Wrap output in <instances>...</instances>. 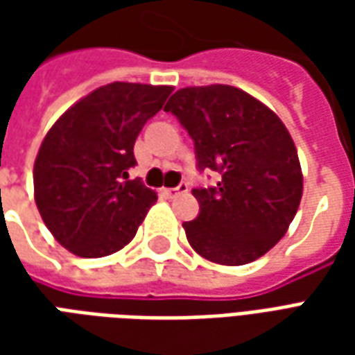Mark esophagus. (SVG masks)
Wrapping results in <instances>:
<instances>
[{
    "instance_id": "esophagus-1",
    "label": "esophagus",
    "mask_w": 355,
    "mask_h": 355,
    "mask_svg": "<svg viewBox=\"0 0 355 355\" xmlns=\"http://www.w3.org/2000/svg\"><path fill=\"white\" fill-rule=\"evenodd\" d=\"M188 192V182H180V184L177 186V188H165L163 190V193L167 196V198H177V196H180V193H186Z\"/></svg>"
}]
</instances>
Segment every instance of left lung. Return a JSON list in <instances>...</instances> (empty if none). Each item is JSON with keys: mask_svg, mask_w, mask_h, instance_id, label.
Returning a JSON list of instances; mask_svg holds the SVG:
<instances>
[{"mask_svg": "<svg viewBox=\"0 0 355 355\" xmlns=\"http://www.w3.org/2000/svg\"><path fill=\"white\" fill-rule=\"evenodd\" d=\"M165 112L193 140L198 171L220 175L216 186L193 188L200 215L186 238L216 264L241 266L285 236L302 198L295 142L282 119L232 85L178 89Z\"/></svg>", "mask_w": 355, "mask_h": 355, "instance_id": "1", "label": "left lung"}]
</instances>
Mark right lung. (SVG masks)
Wrapping results in <instances>:
<instances>
[{"instance_id":"add662e5","label":"right lung","mask_w":355,"mask_h":355,"mask_svg":"<svg viewBox=\"0 0 355 355\" xmlns=\"http://www.w3.org/2000/svg\"><path fill=\"white\" fill-rule=\"evenodd\" d=\"M169 85L116 81L66 110L45 135L34 165L35 205L58 243L98 259L123 249L157 200L140 178L135 140Z\"/></svg>"}]
</instances>
